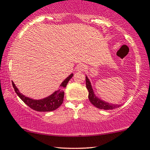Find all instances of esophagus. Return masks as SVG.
<instances>
[{"instance_id":"1","label":"esophagus","mask_w":150,"mask_h":150,"mask_svg":"<svg viewBox=\"0 0 150 150\" xmlns=\"http://www.w3.org/2000/svg\"><path fill=\"white\" fill-rule=\"evenodd\" d=\"M86 69V65H84L83 64H78L77 67H76V70L77 71H85Z\"/></svg>"}]
</instances>
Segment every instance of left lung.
<instances>
[{
	"label": "left lung",
	"instance_id": "1",
	"mask_svg": "<svg viewBox=\"0 0 150 150\" xmlns=\"http://www.w3.org/2000/svg\"><path fill=\"white\" fill-rule=\"evenodd\" d=\"M86 88L88 90V98L94 106L100 109H104V110H111V109L118 108L120 107L122 104H113V103H109L108 102L102 100L99 98L98 96H96L94 94V90L92 88L91 82L90 81V79L86 75Z\"/></svg>",
	"mask_w": 150,
	"mask_h": 150
}]
</instances>
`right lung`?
Masks as SVG:
<instances>
[{
	"mask_svg": "<svg viewBox=\"0 0 150 150\" xmlns=\"http://www.w3.org/2000/svg\"><path fill=\"white\" fill-rule=\"evenodd\" d=\"M73 76V73L67 77L60 84V88L58 90L55 91L51 95L48 96L42 99H33L24 96L19 91L18 88L16 87L15 83L12 81V85L14 88L15 92L18 94V96L23 100V102L26 103L28 107H30L33 110L40 111V112H45V111H52L58 109L62 104L64 100V88L67 87V83Z\"/></svg>",
	"mask_w": 150,
	"mask_h": 150,
	"instance_id": "obj_1",
	"label": "right lung"
}]
</instances>
